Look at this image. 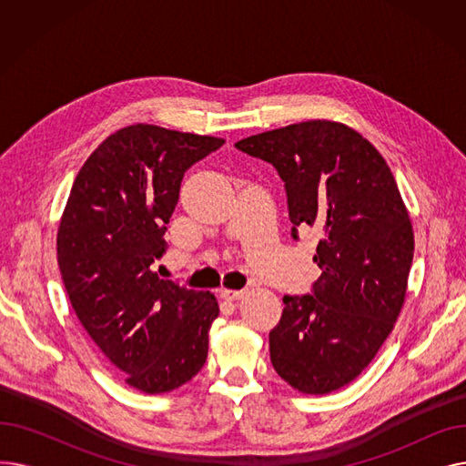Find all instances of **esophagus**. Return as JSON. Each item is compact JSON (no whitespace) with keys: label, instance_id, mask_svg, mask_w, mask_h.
<instances>
[{"label":"esophagus","instance_id":"34e87169","mask_svg":"<svg viewBox=\"0 0 466 466\" xmlns=\"http://www.w3.org/2000/svg\"><path fill=\"white\" fill-rule=\"evenodd\" d=\"M243 295H246V290H234V289H223V290H220V297H223L228 302L239 300V299H243Z\"/></svg>","mask_w":466,"mask_h":466}]
</instances>
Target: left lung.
Returning a JSON list of instances; mask_svg holds the SVG:
<instances>
[{"label":"left lung","mask_w":466,"mask_h":466,"mask_svg":"<svg viewBox=\"0 0 466 466\" xmlns=\"http://www.w3.org/2000/svg\"><path fill=\"white\" fill-rule=\"evenodd\" d=\"M274 164L285 181L292 238H323L313 295L283 297L270 332L276 372L300 393L327 395L351 383L393 332L404 306L413 228L385 158L336 120H304L236 143Z\"/></svg>","instance_id":"left-lung-1"}]
</instances>
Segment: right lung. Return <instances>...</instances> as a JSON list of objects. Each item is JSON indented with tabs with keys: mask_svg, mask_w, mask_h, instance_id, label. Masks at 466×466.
Listing matches in <instances>:
<instances>
[{
	"mask_svg": "<svg viewBox=\"0 0 466 466\" xmlns=\"http://www.w3.org/2000/svg\"><path fill=\"white\" fill-rule=\"evenodd\" d=\"M223 143L143 122L120 128L79 169L60 218L69 302L125 381L147 395L185 385L208 359L215 295L162 279L153 264L185 171Z\"/></svg>",
	"mask_w": 466,
	"mask_h": 466,
	"instance_id": "add662e5",
	"label": "right lung"
}]
</instances>
